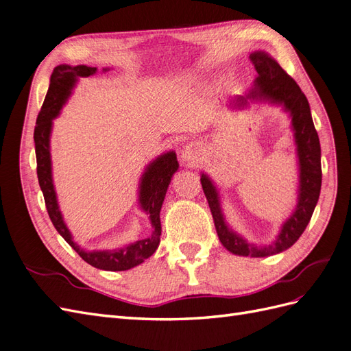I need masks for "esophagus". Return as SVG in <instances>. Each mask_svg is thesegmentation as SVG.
I'll list each match as a JSON object with an SVG mask.
<instances>
[{"label": "esophagus", "mask_w": 351, "mask_h": 351, "mask_svg": "<svg viewBox=\"0 0 351 351\" xmlns=\"http://www.w3.org/2000/svg\"><path fill=\"white\" fill-rule=\"evenodd\" d=\"M199 147L196 143H189L182 150V159L187 165H196L199 162Z\"/></svg>", "instance_id": "34e87169"}]
</instances>
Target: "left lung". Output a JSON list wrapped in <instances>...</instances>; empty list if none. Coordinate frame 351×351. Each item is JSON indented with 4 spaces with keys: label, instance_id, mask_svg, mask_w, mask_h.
I'll list each match as a JSON object with an SVG mask.
<instances>
[{
    "label": "left lung",
    "instance_id": "8db88e82",
    "mask_svg": "<svg viewBox=\"0 0 351 351\" xmlns=\"http://www.w3.org/2000/svg\"><path fill=\"white\" fill-rule=\"evenodd\" d=\"M250 59L257 71L258 77L255 80V91L250 97H266L274 103H282L287 110L291 112L292 127L295 131L297 150L300 158V201L295 213L283 224L282 230L274 243L257 248L250 245L239 234L230 230L224 223L219 195L211 180L202 174L201 183L206 196L208 205L214 219L215 230L219 239L226 250L236 255L245 257H266V255L278 254L297 242V239L306 230V227L313 215L315 206L320 195L322 186V165H320V143L319 136L311 119L308 100L301 91L295 80L283 71L278 62H274L266 53H254ZM243 105L245 99H239Z\"/></svg>",
    "mask_w": 351,
    "mask_h": 351
}]
</instances>
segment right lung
Returning a JSON list of instances; mask_svg holds the SVG:
<instances>
[{"label":"right lung","mask_w":351,"mask_h":351,"mask_svg":"<svg viewBox=\"0 0 351 351\" xmlns=\"http://www.w3.org/2000/svg\"><path fill=\"white\" fill-rule=\"evenodd\" d=\"M96 72V68L90 66H68L60 64L56 66L51 78L50 87L47 91V96L41 106L40 113L36 118V125L34 130V141H35V154H36V174L38 182L44 195L47 213L50 215V220L56 227L62 238L68 242L72 248L80 254V257L87 261L90 266L109 270V271H121L136 267L138 264L147 260L159 246L160 236V220L159 211L162 206L164 197L173 174L177 171L178 162L174 152H168L154 160L146 169V173L141 178L140 184V204L141 208L149 214L150 223H152L154 232L146 239L137 241L121 250L113 251H93L87 252L81 250L80 246L72 241V236L68 227L63 223L62 214L59 211L58 201L51 182V160H50V131L51 121L59 115L66 99L69 97L71 90L77 81V77H90Z\"/></svg>","instance_id":"1"}]
</instances>
